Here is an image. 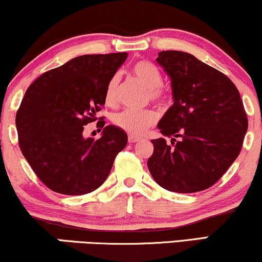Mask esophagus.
I'll use <instances>...</instances> for the list:
<instances>
[{
	"label": "esophagus",
	"instance_id": "esophagus-1",
	"mask_svg": "<svg viewBox=\"0 0 262 262\" xmlns=\"http://www.w3.org/2000/svg\"><path fill=\"white\" fill-rule=\"evenodd\" d=\"M141 138L140 136H135V135H129L128 136V141H129L130 143H135V142H139L141 141Z\"/></svg>",
	"mask_w": 262,
	"mask_h": 262
}]
</instances>
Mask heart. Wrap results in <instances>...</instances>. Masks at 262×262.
Instances as JSON below:
<instances>
[{
	"instance_id": "b5f03b06",
	"label": "heart",
	"mask_w": 262,
	"mask_h": 262,
	"mask_svg": "<svg viewBox=\"0 0 262 262\" xmlns=\"http://www.w3.org/2000/svg\"><path fill=\"white\" fill-rule=\"evenodd\" d=\"M133 73L149 90L150 99L156 102H165L167 99V93L165 91L163 85L164 78L163 73L157 68L153 62L141 60L138 61L133 66ZM120 75L116 73L109 80L108 85L105 89V101L109 104L115 102L117 89H119ZM157 121V115L153 110H142V112H136V110H122L117 113L113 117V122L124 132L129 133L132 135H139L145 133L146 129L153 126Z\"/></svg>"
}]
</instances>
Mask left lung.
Returning a JSON list of instances; mask_svg holds the SVG:
<instances>
[{
    "label": "left lung",
    "instance_id": "left-lung-1",
    "mask_svg": "<svg viewBox=\"0 0 262 262\" xmlns=\"http://www.w3.org/2000/svg\"><path fill=\"white\" fill-rule=\"evenodd\" d=\"M157 62L171 78L173 104L158 123L147 166L172 192L192 193L212 186L241 152L248 128L235 84L219 70L182 51L159 52Z\"/></svg>",
    "mask_w": 262,
    "mask_h": 262
}]
</instances>
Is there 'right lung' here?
<instances>
[{
  "mask_svg": "<svg viewBox=\"0 0 262 262\" xmlns=\"http://www.w3.org/2000/svg\"><path fill=\"white\" fill-rule=\"evenodd\" d=\"M128 53L76 57L36 78L16 113L20 149L38 178L58 193L93 192L108 178L128 136L121 128L102 127L98 140L84 138L105 103L109 80Z\"/></svg>",
  "mask_w": 262,
  "mask_h": 262,
  "instance_id": "right-lung-1",
  "label": "right lung"
}]
</instances>
